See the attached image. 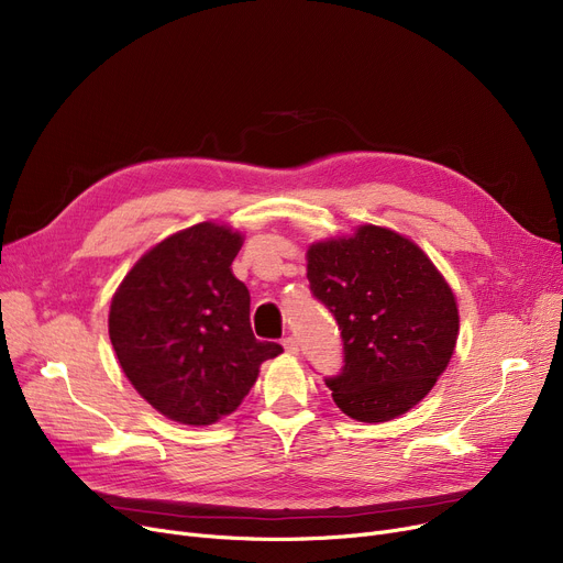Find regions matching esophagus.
Returning <instances> with one entry per match:
<instances>
[{"label":"esophagus","instance_id":"obj_1","mask_svg":"<svg viewBox=\"0 0 563 563\" xmlns=\"http://www.w3.org/2000/svg\"><path fill=\"white\" fill-rule=\"evenodd\" d=\"M283 346H285V351H289V353H297V351H299V342H297V338H291V335L283 338Z\"/></svg>","mask_w":563,"mask_h":563}]
</instances>
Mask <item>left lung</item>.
<instances>
[{"label": "left lung", "instance_id": "obj_1", "mask_svg": "<svg viewBox=\"0 0 563 563\" xmlns=\"http://www.w3.org/2000/svg\"><path fill=\"white\" fill-rule=\"evenodd\" d=\"M308 280L342 333L344 365L327 386L358 422H388L422 401L456 346V299L424 255L395 230L361 225L308 249Z\"/></svg>", "mask_w": 563, "mask_h": 563}]
</instances>
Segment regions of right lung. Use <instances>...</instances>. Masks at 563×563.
Listing matches in <instances>:
<instances>
[{
  "label": "right lung",
  "instance_id": "add662e5",
  "mask_svg": "<svg viewBox=\"0 0 563 563\" xmlns=\"http://www.w3.org/2000/svg\"><path fill=\"white\" fill-rule=\"evenodd\" d=\"M242 234L198 223L147 251L118 287L109 338L136 393L173 422L232 412L283 351L251 329V294L230 264Z\"/></svg>",
  "mask_w": 563,
  "mask_h": 563
}]
</instances>
